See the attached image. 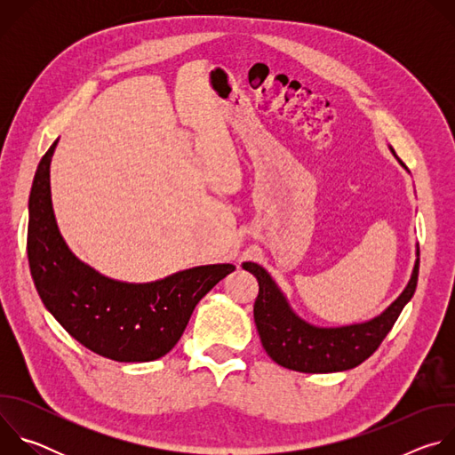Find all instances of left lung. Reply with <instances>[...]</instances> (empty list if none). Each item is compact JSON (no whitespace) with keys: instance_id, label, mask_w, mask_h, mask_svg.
I'll return each mask as SVG.
<instances>
[{"instance_id":"8db88e82","label":"left lung","mask_w":455,"mask_h":455,"mask_svg":"<svg viewBox=\"0 0 455 455\" xmlns=\"http://www.w3.org/2000/svg\"><path fill=\"white\" fill-rule=\"evenodd\" d=\"M400 164L405 165L403 162ZM243 268L255 275L259 283L253 320L270 358L299 372H339L365 362L393 330L402 309L416 291L419 259H416L412 277L403 293L379 316L344 328L311 326L290 309L284 295L265 268L255 263H243Z\"/></svg>"}]
</instances>
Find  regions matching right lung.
I'll return each mask as SVG.
<instances>
[{
	"instance_id": "add662e5",
	"label": "right lung",
	"mask_w": 455,
	"mask_h": 455,
	"mask_svg": "<svg viewBox=\"0 0 455 455\" xmlns=\"http://www.w3.org/2000/svg\"><path fill=\"white\" fill-rule=\"evenodd\" d=\"M44 153L30 192L27 251L37 293L46 309L86 349L115 362H151L183 335L196 304L234 265L178 272L149 284H127L97 274L60 237L50 198V160Z\"/></svg>"
}]
</instances>
